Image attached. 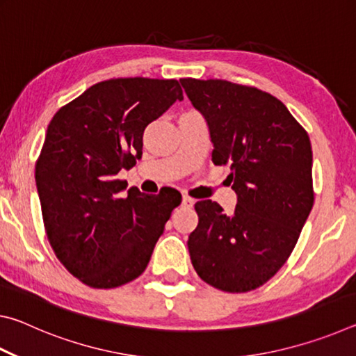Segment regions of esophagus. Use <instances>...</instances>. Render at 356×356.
Masks as SVG:
<instances>
[{"label":"esophagus","instance_id":"34e87169","mask_svg":"<svg viewBox=\"0 0 356 356\" xmlns=\"http://www.w3.org/2000/svg\"><path fill=\"white\" fill-rule=\"evenodd\" d=\"M182 204H184L185 207H191L193 204H195V200H191L190 196H186V195H185V196L182 197Z\"/></svg>","mask_w":356,"mask_h":356}]
</instances>
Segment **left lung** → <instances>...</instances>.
<instances>
[{"instance_id":"1","label":"left lung","mask_w":356,"mask_h":356,"mask_svg":"<svg viewBox=\"0 0 356 356\" xmlns=\"http://www.w3.org/2000/svg\"><path fill=\"white\" fill-rule=\"evenodd\" d=\"M207 120L212 161L229 165L237 206L195 204L191 264L202 281L225 292H250L286 264L314 204L312 150L286 105L252 86L226 80H180Z\"/></svg>"}]
</instances>
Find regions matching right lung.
I'll return each instance as SVG.
<instances>
[{
  "instance_id": "add662e5",
  "label": "right lung",
  "mask_w": 356,
  "mask_h": 356,
  "mask_svg": "<svg viewBox=\"0 0 356 356\" xmlns=\"http://www.w3.org/2000/svg\"><path fill=\"white\" fill-rule=\"evenodd\" d=\"M177 80L113 78L59 108L35 163L42 216L56 257L83 284L119 287L138 278L180 193L144 195L116 179L141 159L143 134L176 100Z\"/></svg>"
}]
</instances>
